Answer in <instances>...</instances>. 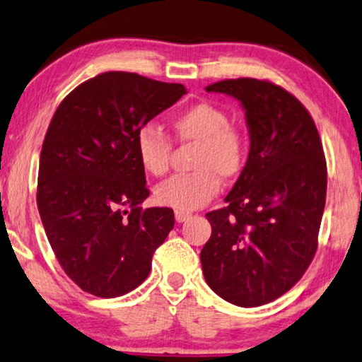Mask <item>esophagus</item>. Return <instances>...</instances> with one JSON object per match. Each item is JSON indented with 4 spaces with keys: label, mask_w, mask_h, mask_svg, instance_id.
I'll list each match as a JSON object with an SVG mask.
<instances>
[{
    "label": "esophagus",
    "mask_w": 362,
    "mask_h": 362,
    "mask_svg": "<svg viewBox=\"0 0 362 362\" xmlns=\"http://www.w3.org/2000/svg\"><path fill=\"white\" fill-rule=\"evenodd\" d=\"M190 213H187V211H179V209H177L175 211V221L177 223H183V221H187L188 218H190Z\"/></svg>",
    "instance_id": "esophagus-1"
}]
</instances>
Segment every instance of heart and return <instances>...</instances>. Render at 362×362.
<instances>
[{
  "mask_svg": "<svg viewBox=\"0 0 362 362\" xmlns=\"http://www.w3.org/2000/svg\"><path fill=\"white\" fill-rule=\"evenodd\" d=\"M179 141L197 144L193 169L188 175H175L156 188V199L179 211L203 208L218 195L221 179H233L245 164L247 144L239 129L230 127L229 115L208 102L188 107L172 120ZM138 160L149 175L160 177L169 169L172 143L153 125L138 129Z\"/></svg>",
  "mask_w": 362,
  "mask_h": 362,
  "instance_id": "obj_1",
  "label": "heart"
}]
</instances>
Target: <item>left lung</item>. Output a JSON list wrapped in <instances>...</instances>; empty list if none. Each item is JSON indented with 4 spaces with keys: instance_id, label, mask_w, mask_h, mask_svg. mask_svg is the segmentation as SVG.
<instances>
[{
    "instance_id": "1",
    "label": "left lung",
    "mask_w": 362,
    "mask_h": 362,
    "mask_svg": "<svg viewBox=\"0 0 362 362\" xmlns=\"http://www.w3.org/2000/svg\"><path fill=\"white\" fill-rule=\"evenodd\" d=\"M204 89L240 102L250 149L226 208L206 213L203 274L230 304L263 305L288 293L315 255L327 195L322 141L305 107L269 81L226 79Z\"/></svg>"
}]
</instances>
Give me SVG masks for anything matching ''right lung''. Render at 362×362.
Segmentation results:
<instances>
[{
    "label": "right lung",
    "mask_w": 362,
    "mask_h": 362,
    "mask_svg": "<svg viewBox=\"0 0 362 362\" xmlns=\"http://www.w3.org/2000/svg\"><path fill=\"white\" fill-rule=\"evenodd\" d=\"M183 94V84L102 73L64 97L48 125L37 206L57 260L86 293L138 288L174 228L170 208L139 206L149 190L134 139Z\"/></svg>",
    "instance_id": "obj_1"
}]
</instances>
